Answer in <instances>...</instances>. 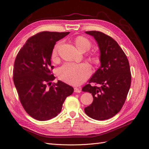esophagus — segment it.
<instances>
[{"mask_svg":"<svg viewBox=\"0 0 149 149\" xmlns=\"http://www.w3.org/2000/svg\"><path fill=\"white\" fill-rule=\"evenodd\" d=\"M74 91L76 93H81V90H80V89H79L78 88H74Z\"/></svg>","mask_w":149,"mask_h":149,"instance_id":"1","label":"esophagus"}]
</instances>
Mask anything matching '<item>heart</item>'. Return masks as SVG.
<instances>
[{
	"label": "heart",
	"instance_id": "obj_1",
	"mask_svg": "<svg viewBox=\"0 0 149 149\" xmlns=\"http://www.w3.org/2000/svg\"><path fill=\"white\" fill-rule=\"evenodd\" d=\"M74 43L79 50L83 52L89 50L91 47V42L83 36H78L75 38ZM60 45V43H57L54 47L52 53L53 59L56 58ZM91 60L94 63H97L100 61V58L96 55L91 56ZM58 73L60 78L63 81L76 86L81 84L89 77L91 73V68L86 63L75 64L66 63L60 68Z\"/></svg>",
	"mask_w": 149,
	"mask_h": 149
}]
</instances>
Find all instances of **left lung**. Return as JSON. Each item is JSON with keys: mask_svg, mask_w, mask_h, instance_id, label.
Masks as SVG:
<instances>
[{"mask_svg": "<svg viewBox=\"0 0 149 149\" xmlns=\"http://www.w3.org/2000/svg\"><path fill=\"white\" fill-rule=\"evenodd\" d=\"M94 37L100 50L101 66L89 80L100 86L90 84L82 88L91 93L93 101L84 108L92 119L102 120L110 119L120 111L127 97L131 83L129 63L127 56L115 40L98 31H85Z\"/></svg>", "mask_w": 149, "mask_h": 149, "instance_id": "obj_1", "label": "left lung"}]
</instances>
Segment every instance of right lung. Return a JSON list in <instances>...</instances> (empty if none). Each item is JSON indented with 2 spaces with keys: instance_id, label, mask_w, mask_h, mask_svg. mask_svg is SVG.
<instances>
[{
  "instance_id": "obj_1",
  "label": "right lung",
  "mask_w": 149,
  "mask_h": 149,
  "mask_svg": "<svg viewBox=\"0 0 149 149\" xmlns=\"http://www.w3.org/2000/svg\"><path fill=\"white\" fill-rule=\"evenodd\" d=\"M70 32L42 31L27 40L14 62L13 79L20 101L25 111L38 120H47L61 111L66 97L74 91L61 81L52 83L53 49L58 40ZM49 87H48V86Z\"/></svg>"
}]
</instances>
